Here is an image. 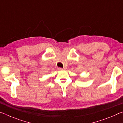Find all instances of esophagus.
Returning <instances> with one entry per match:
<instances>
[{"label":"esophagus","mask_w":123,"mask_h":123,"mask_svg":"<svg viewBox=\"0 0 123 123\" xmlns=\"http://www.w3.org/2000/svg\"><path fill=\"white\" fill-rule=\"evenodd\" d=\"M66 69V68H60V67L58 68V69L60 70H64V69Z\"/></svg>","instance_id":"1"}]
</instances>
